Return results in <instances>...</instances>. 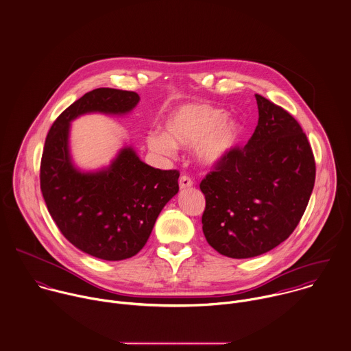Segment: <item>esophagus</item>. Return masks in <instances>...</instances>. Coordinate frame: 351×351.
Segmentation results:
<instances>
[{"label":"esophagus","mask_w":351,"mask_h":351,"mask_svg":"<svg viewBox=\"0 0 351 351\" xmlns=\"http://www.w3.org/2000/svg\"><path fill=\"white\" fill-rule=\"evenodd\" d=\"M191 186H193V179L187 175H182L179 179V187L182 190H184V189H190Z\"/></svg>","instance_id":"esophagus-1"}]
</instances>
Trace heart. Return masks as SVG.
I'll use <instances>...</instances> for the list:
<instances>
[{
	"label": "heart",
	"mask_w": 351,
	"mask_h": 351,
	"mask_svg": "<svg viewBox=\"0 0 351 351\" xmlns=\"http://www.w3.org/2000/svg\"><path fill=\"white\" fill-rule=\"evenodd\" d=\"M165 132L152 131L146 136L150 150L171 156L176 146L194 147L201 161L215 164L238 143L242 128L228 119L221 108L208 104H186L173 109L164 121Z\"/></svg>",
	"instance_id": "obj_1"
}]
</instances>
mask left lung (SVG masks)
I'll return each mask as SVG.
<instances>
[{
    "label": "left lung",
    "instance_id": "1",
    "mask_svg": "<svg viewBox=\"0 0 351 351\" xmlns=\"http://www.w3.org/2000/svg\"><path fill=\"white\" fill-rule=\"evenodd\" d=\"M258 124L199 183L205 195L202 231L231 258L264 254L285 242L301 221L315 187L316 162L300 123L256 94Z\"/></svg>",
    "mask_w": 351,
    "mask_h": 351
}]
</instances>
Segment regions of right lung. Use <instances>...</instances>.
<instances>
[{"label": "right lung", "instance_id": "obj_1", "mask_svg": "<svg viewBox=\"0 0 351 351\" xmlns=\"http://www.w3.org/2000/svg\"><path fill=\"white\" fill-rule=\"evenodd\" d=\"M135 91L101 87L69 105L50 127L40 160V191L60 232L79 250L106 261L141 252L167 202L179 191V171H162L124 147L109 168L83 173L68 149L69 123L80 114H124Z\"/></svg>", "mask_w": 351, "mask_h": 351}]
</instances>
